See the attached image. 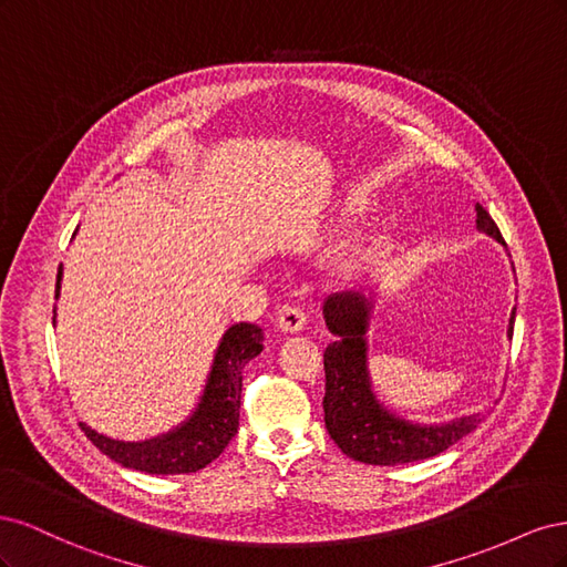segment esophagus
Instances as JSON below:
<instances>
[{"label":"esophagus","mask_w":567,"mask_h":567,"mask_svg":"<svg viewBox=\"0 0 567 567\" xmlns=\"http://www.w3.org/2000/svg\"><path fill=\"white\" fill-rule=\"evenodd\" d=\"M277 321H279V329H281V331H286V333H298V331L305 329L307 315H305V310H300V307H296V305H284L281 310H279Z\"/></svg>","instance_id":"esophagus-1"}]
</instances>
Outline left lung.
<instances>
[{
    "label": "left lung",
    "instance_id": "8db88e82",
    "mask_svg": "<svg viewBox=\"0 0 567 567\" xmlns=\"http://www.w3.org/2000/svg\"><path fill=\"white\" fill-rule=\"evenodd\" d=\"M477 229L504 241L499 227L483 205H475ZM371 302L362 293H336L323 302V319L338 338L323 352L326 431L342 454L371 466H400L442 454L483 421L480 414L442 425H414L388 411L373 398L367 373V326ZM516 310L511 312L513 336Z\"/></svg>",
    "mask_w": 567,
    "mask_h": 567
}]
</instances>
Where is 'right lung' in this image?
I'll use <instances>...</instances> for the list:
<instances>
[{"label":"right lung","instance_id":"obj_1","mask_svg":"<svg viewBox=\"0 0 567 567\" xmlns=\"http://www.w3.org/2000/svg\"><path fill=\"white\" fill-rule=\"evenodd\" d=\"M61 267L56 277L59 296ZM262 352V329L255 323H236L221 338L208 385L194 416L175 433L148 442H115L82 425L94 447L125 468L151 475L196 473L213 463L238 431V406H241L244 367Z\"/></svg>","mask_w":567,"mask_h":567}]
</instances>
